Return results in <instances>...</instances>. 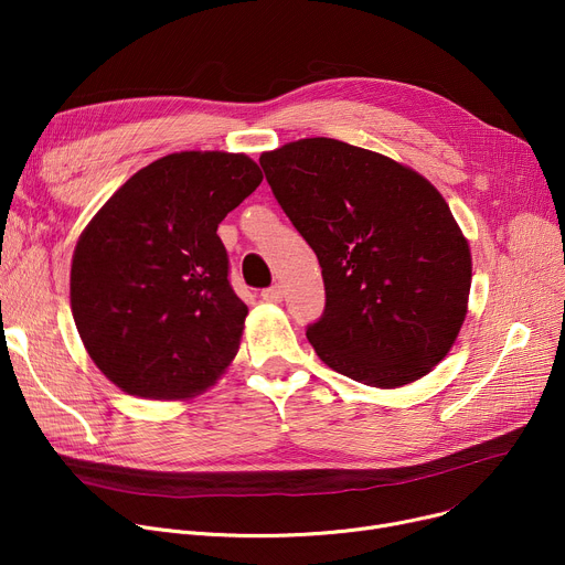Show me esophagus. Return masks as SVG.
Segmentation results:
<instances>
[{
	"label": "esophagus",
	"mask_w": 565,
	"mask_h": 565,
	"mask_svg": "<svg viewBox=\"0 0 565 565\" xmlns=\"http://www.w3.org/2000/svg\"><path fill=\"white\" fill-rule=\"evenodd\" d=\"M260 298H263L265 302H281L284 290H281L279 284H275V286H270V288H263V290H260Z\"/></svg>",
	"instance_id": "34e87169"
}]
</instances>
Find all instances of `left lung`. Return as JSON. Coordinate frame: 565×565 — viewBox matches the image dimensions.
Listing matches in <instances>:
<instances>
[{
	"label": "left lung",
	"instance_id": "1",
	"mask_svg": "<svg viewBox=\"0 0 565 565\" xmlns=\"http://www.w3.org/2000/svg\"><path fill=\"white\" fill-rule=\"evenodd\" d=\"M258 162L322 267L324 311L307 328L318 358L380 390L430 373L462 328L471 286L447 201L417 171L339 139L290 141Z\"/></svg>",
	"mask_w": 565,
	"mask_h": 565
}]
</instances>
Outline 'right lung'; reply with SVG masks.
I'll use <instances>...</instances> for the list:
<instances>
[{
    "label": "right lung",
    "mask_w": 565,
    "mask_h": 565,
    "mask_svg": "<svg viewBox=\"0 0 565 565\" xmlns=\"http://www.w3.org/2000/svg\"><path fill=\"white\" fill-rule=\"evenodd\" d=\"M260 181L243 153H171L128 178L79 235L73 318L126 394L190 398L235 358L247 305L228 284L217 226Z\"/></svg>",
    "instance_id": "right-lung-1"
}]
</instances>
